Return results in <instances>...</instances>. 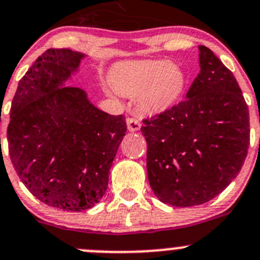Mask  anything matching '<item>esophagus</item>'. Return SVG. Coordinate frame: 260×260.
<instances>
[{
  "label": "esophagus",
  "mask_w": 260,
  "mask_h": 260,
  "mask_svg": "<svg viewBox=\"0 0 260 260\" xmlns=\"http://www.w3.org/2000/svg\"><path fill=\"white\" fill-rule=\"evenodd\" d=\"M127 127L131 132H137L141 128V120L138 118H128L127 119Z\"/></svg>",
  "instance_id": "1"
}]
</instances>
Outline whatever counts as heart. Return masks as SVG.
I'll return each instance as SVG.
<instances>
[{
	"mask_svg": "<svg viewBox=\"0 0 260 260\" xmlns=\"http://www.w3.org/2000/svg\"><path fill=\"white\" fill-rule=\"evenodd\" d=\"M111 83L119 94L138 96L143 112L161 113L177 103L186 86V77L172 62L146 60L115 65Z\"/></svg>",
	"mask_w": 260,
	"mask_h": 260,
	"instance_id": "b5f03b06",
	"label": "heart"
}]
</instances>
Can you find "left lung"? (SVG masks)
Here are the masks:
<instances>
[{
  "instance_id": "1",
  "label": "left lung",
  "mask_w": 260,
  "mask_h": 260,
  "mask_svg": "<svg viewBox=\"0 0 260 260\" xmlns=\"http://www.w3.org/2000/svg\"><path fill=\"white\" fill-rule=\"evenodd\" d=\"M200 73L185 101L143 119L147 174L165 204H205L242 170L250 142L249 109L233 73L199 46Z\"/></svg>"
}]
</instances>
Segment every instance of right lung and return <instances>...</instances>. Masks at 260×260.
Here are the masks:
<instances>
[{
	"label": "right lung",
	"mask_w": 260,
	"mask_h": 260,
	"mask_svg": "<svg viewBox=\"0 0 260 260\" xmlns=\"http://www.w3.org/2000/svg\"><path fill=\"white\" fill-rule=\"evenodd\" d=\"M84 54L49 49L20 80L7 127L10 158L27 190L52 208L83 211L106 193L127 132L124 115L99 111L64 85Z\"/></svg>",
	"instance_id": "add662e5"
}]
</instances>
